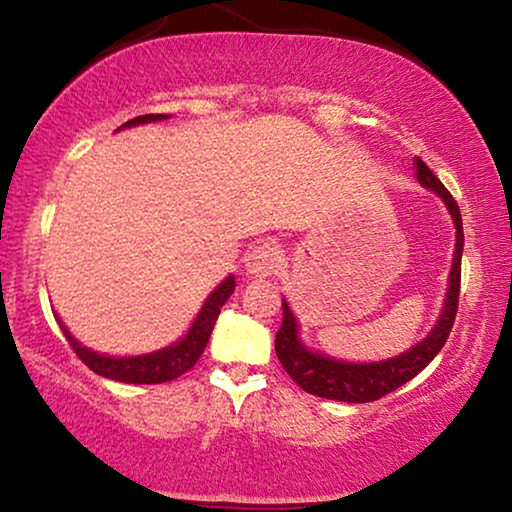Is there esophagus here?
Returning a JSON list of instances; mask_svg holds the SVG:
<instances>
[{
  "label": "esophagus",
  "instance_id": "obj_1",
  "mask_svg": "<svg viewBox=\"0 0 512 512\" xmlns=\"http://www.w3.org/2000/svg\"><path fill=\"white\" fill-rule=\"evenodd\" d=\"M279 268V251L272 244H258L244 258V270L249 277L265 279L272 277Z\"/></svg>",
  "mask_w": 512,
  "mask_h": 512
}]
</instances>
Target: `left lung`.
Instances as JSON below:
<instances>
[{"label":"left lung","mask_w":512,"mask_h":512,"mask_svg":"<svg viewBox=\"0 0 512 512\" xmlns=\"http://www.w3.org/2000/svg\"><path fill=\"white\" fill-rule=\"evenodd\" d=\"M415 174L419 186L429 188L445 202L447 212L452 216L454 228H457V240H454V258L452 270L447 277V293L443 300V310L436 326L424 340L412 345L405 352L391 356L384 361H340L333 359L324 352L310 349L300 338V326L293 310L282 298L284 307V321L282 328L277 331L275 349L277 359L282 363L291 380L298 384L307 394L319 398H331V401H345V403H370L377 398L391 394V391L403 387L412 377H417L422 370L429 366L443 345L447 342V335L452 331L454 317H457V303H459V284H461V254H464V226H461V212L457 202L450 195V191L440 184V179L429 170V165L422 158H415Z\"/></svg>","instance_id":"1"}]
</instances>
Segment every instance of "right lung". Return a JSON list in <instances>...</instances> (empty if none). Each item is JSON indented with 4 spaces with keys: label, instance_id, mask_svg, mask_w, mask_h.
<instances>
[{
    "label": "right lung",
    "instance_id": "add662e5",
    "mask_svg": "<svg viewBox=\"0 0 512 512\" xmlns=\"http://www.w3.org/2000/svg\"><path fill=\"white\" fill-rule=\"evenodd\" d=\"M170 118V114H146V116H137L132 121L123 123L118 130L125 128H135V125H144V123H156V121H165ZM235 291V277L228 275L223 282L216 286V289L209 293L205 303H202L198 317L193 319V324L188 331L181 335L177 342L167 345L163 349H156V352L149 354H137V356H109V354H100L95 349H90L83 345L81 340H76L72 331L65 326L58 314V324L65 333V338L69 340V345L76 352V356L86 363V366L93 370V373L107 377V380H116V382H125V384H163L170 380H177L179 375H184L186 370H191L195 366V361L200 359V354L205 352L209 335H212V328L219 319L221 307L226 305V300L233 296Z\"/></svg>",
    "mask_w": 512,
    "mask_h": 512
}]
</instances>
